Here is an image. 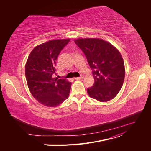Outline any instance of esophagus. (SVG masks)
I'll use <instances>...</instances> for the list:
<instances>
[{
  "mask_svg": "<svg viewBox=\"0 0 151 151\" xmlns=\"http://www.w3.org/2000/svg\"><path fill=\"white\" fill-rule=\"evenodd\" d=\"M84 78V76H81L79 77H76L75 78V79H76V80H79V79H83Z\"/></svg>",
  "mask_w": 151,
  "mask_h": 151,
  "instance_id": "esophagus-1",
  "label": "esophagus"
}]
</instances>
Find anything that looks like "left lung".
Segmentation results:
<instances>
[{
	"label": "left lung",
	"instance_id": "1",
	"mask_svg": "<svg viewBox=\"0 0 151 151\" xmlns=\"http://www.w3.org/2000/svg\"><path fill=\"white\" fill-rule=\"evenodd\" d=\"M74 42L93 69L94 83L87 90L89 96L100 102L110 101L120 92L125 79L121 53L110 43L100 38H78Z\"/></svg>",
	"mask_w": 151,
	"mask_h": 151
}]
</instances>
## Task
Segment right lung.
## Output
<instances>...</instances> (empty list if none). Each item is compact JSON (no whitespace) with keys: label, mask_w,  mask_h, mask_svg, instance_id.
<instances>
[{"label":"right lung","mask_w":151,"mask_h":151,"mask_svg":"<svg viewBox=\"0 0 151 151\" xmlns=\"http://www.w3.org/2000/svg\"><path fill=\"white\" fill-rule=\"evenodd\" d=\"M70 39L50 40L35 47L25 65L28 88L33 96L47 107H56L69 95L71 83L53 77L56 60L61 50Z\"/></svg>","instance_id":"right-lung-1"}]
</instances>
